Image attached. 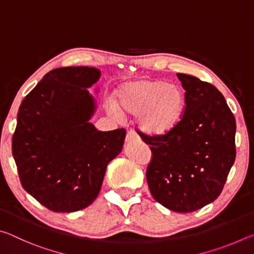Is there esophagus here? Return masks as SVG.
<instances>
[{
    "label": "esophagus",
    "instance_id": "34e87169",
    "mask_svg": "<svg viewBox=\"0 0 254 254\" xmlns=\"http://www.w3.org/2000/svg\"><path fill=\"white\" fill-rule=\"evenodd\" d=\"M135 139H139V135H137L134 131H128L127 134V142H131V141Z\"/></svg>",
    "mask_w": 254,
    "mask_h": 254
}]
</instances>
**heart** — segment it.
Segmentation results:
<instances>
[{
  "label": "heart",
  "mask_w": 254,
  "mask_h": 254,
  "mask_svg": "<svg viewBox=\"0 0 254 254\" xmlns=\"http://www.w3.org/2000/svg\"><path fill=\"white\" fill-rule=\"evenodd\" d=\"M187 98L184 89L160 79H135L124 83L118 92V103L110 102V110L136 115L137 126L151 135L170 132L182 121Z\"/></svg>",
  "instance_id": "heart-1"
}]
</instances>
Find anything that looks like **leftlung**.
I'll list each match as a JSON object with an SVG mask.
<instances>
[{
    "instance_id": "1",
    "label": "left lung",
    "mask_w": 254,
    "mask_h": 254,
    "mask_svg": "<svg viewBox=\"0 0 254 254\" xmlns=\"http://www.w3.org/2000/svg\"><path fill=\"white\" fill-rule=\"evenodd\" d=\"M177 77L187 98L182 121L162 135L137 133L152 152L145 174L152 197L170 210L189 213L222 192L235 160L236 124L215 86L195 76Z\"/></svg>"
}]
</instances>
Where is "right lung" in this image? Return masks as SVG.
<instances>
[{
  "label": "right lung",
  "mask_w": 254,
  "mask_h": 254,
  "mask_svg": "<svg viewBox=\"0 0 254 254\" xmlns=\"http://www.w3.org/2000/svg\"><path fill=\"white\" fill-rule=\"evenodd\" d=\"M94 67L56 68L21 103L12 153L22 187L53 212L71 213L96 199L109 162L122 151L124 128L98 131L88 89Z\"/></svg>",
  "instance_id": "1"
}]
</instances>
